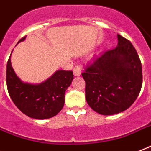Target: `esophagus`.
Wrapping results in <instances>:
<instances>
[{"instance_id": "esophagus-1", "label": "esophagus", "mask_w": 151, "mask_h": 151, "mask_svg": "<svg viewBox=\"0 0 151 151\" xmlns=\"http://www.w3.org/2000/svg\"><path fill=\"white\" fill-rule=\"evenodd\" d=\"M82 66L80 65H77L76 67L73 68V73H74L75 76H79L80 75H81V72H82Z\"/></svg>"}]
</instances>
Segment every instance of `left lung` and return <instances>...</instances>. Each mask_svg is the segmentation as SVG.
<instances>
[{"label": "left lung", "mask_w": 151, "mask_h": 151, "mask_svg": "<svg viewBox=\"0 0 151 151\" xmlns=\"http://www.w3.org/2000/svg\"><path fill=\"white\" fill-rule=\"evenodd\" d=\"M117 46L93 59L82 76L86 100L99 114L113 115L130 107L139 94L142 65L131 42L117 35Z\"/></svg>", "instance_id": "8db88e82"}]
</instances>
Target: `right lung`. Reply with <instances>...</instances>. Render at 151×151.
<instances>
[{
  "label": "right lung",
  "mask_w": 151,
  "mask_h": 151,
  "mask_svg": "<svg viewBox=\"0 0 151 151\" xmlns=\"http://www.w3.org/2000/svg\"><path fill=\"white\" fill-rule=\"evenodd\" d=\"M25 38L26 36L18 43ZM10 57L7 63L6 83L9 96L16 107L29 117L38 120L57 115L62 109L65 91L73 80L72 71L58 70L39 84L23 83L14 72Z\"/></svg>",
  "instance_id": "1"
}]
</instances>
